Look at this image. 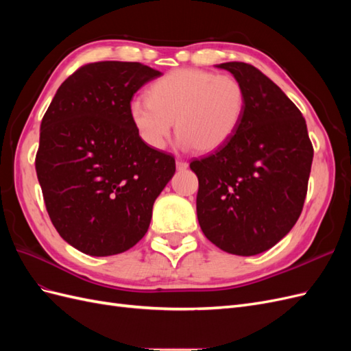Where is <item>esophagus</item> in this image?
<instances>
[{"label":"esophagus","mask_w":351,"mask_h":351,"mask_svg":"<svg viewBox=\"0 0 351 351\" xmlns=\"http://www.w3.org/2000/svg\"><path fill=\"white\" fill-rule=\"evenodd\" d=\"M177 169H186L189 167V162L187 161H183V159H177Z\"/></svg>","instance_id":"esophagus-1"}]
</instances>
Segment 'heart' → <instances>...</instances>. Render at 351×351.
<instances>
[{
  "instance_id": "obj_1",
  "label": "heart",
  "mask_w": 351,
  "mask_h": 351,
  "mask_svg": "<svg viewBox=\"0 0 351 351\" xmlns=\"http://www.w3.org/2000/svg\"><path fill=\"white\" fill-rule=\"evenodd\" d=\"M246 111V90L239 79L199 69H178L151 84L147 99L134 98L130 120L141 139L162 149L176 123L178 145L212 152L236 134Z\"/></svg>"
}]
</instances>
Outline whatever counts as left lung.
I'll list each match as a JSON object with an SVG mask.
<instances>
[{
    "label": "left lung",
    "instance_id": "obj_1",
    "mask_svg": "<svg viewBox=\"0 0 351 351\" xmlns=\"http://www.w3.org/2000/svg\"><path fill=\"white\" fill-rule=\"evenodd\" d=\"M246 90L236 134L190 162L199 180L196 210L209 241L227 253L253 256L277 244L304 205L313 146L300 110L247 62H224Z\"/></svg>",
    "mask_w": 351,
    "mask_h": 351
}]
</instances>
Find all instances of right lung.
I'll return each instance as SVG.
<instances>
[{
	"label": "right lung",
	"mask_w": 351,
	"mask_h": 351,
	"mask_svg": "<svg viewBox=\"0 0 351 351\" xmlns=\"http://www.w3.org/2000/svg\"><path fill=\"white\" fill-rule=\"evenodd\" d=\"M159 74L141 62H89L62 82L42 119L35 168L48 215L90 256L133 247L176 171L174 156L147 146L129 114L133 95Z\"/></svg>",
	"instance_id": "add662e5"
}]
</instances>
